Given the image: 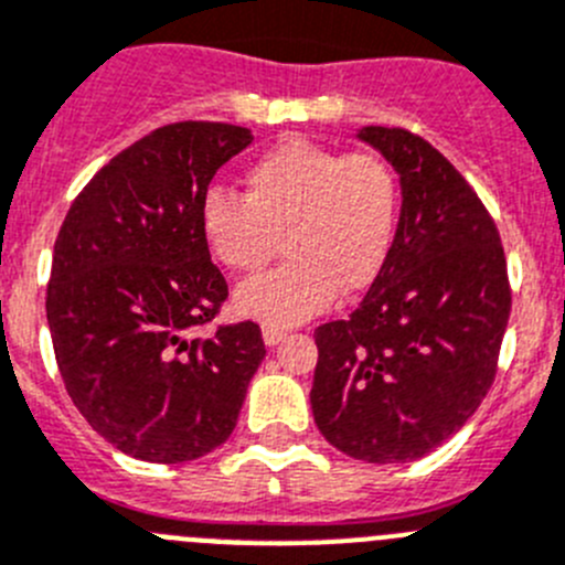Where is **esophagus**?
Listing matches in <instances>:
<instances>
[{"instance_id":"1","label":"esophagus","mask_w":565,"mask_h":565,"mask_svg":"<svg viewBox=\"0 0 565 565\" xmlns=\"http://www.w3.org/2000/svg\"><path fill=\"white\" fill-rule=\"evenodd\" d=\"M284 337H287V331L276 329V326H265V329H262V340H265V345H278Z\"/></svg>"}]
</instances>
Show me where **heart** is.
Returning <instances> with one entry per match:
<instances>
[{
	"label": "heart",
	"instance_id": "1",
	"mask_svg": "<svg viewBox=\"0 0 565 565\" xmlns=\"http://www.w3.org/2000/svg\"><path fill=\"white\" fill-rule=\"evenodd\" d=\"M245 198L209 189L200 200V236L211 258L253 276L276 256L270 276L236 289L242 318L289 329L315 318L342 292H362L387 265L398 228V186L382 158L318 141H278L245 170Z\"/></svg>",
	"mask_w": 565,
	"mask_h": 565
}]
</instances>
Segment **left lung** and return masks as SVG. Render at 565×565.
Returning <instances> with one entry per match:
<instances>
[{
    "label": "left lung",
    "mask_w": 565,
    "mask_h": 565,
    "mask_svg": "<svg viewBox=\"0 0 565 565\" xmlns=\"http://www.w3.org/2000/svg\"><path fill=\"white\" fill-rule=\"evenodd\" d=\"M356 139L398 175L387 265L348 320L315 331L312 415L354 460L413 462L477 413L510 320L499 231L466 178L429 141L367 125Z\"/></svg>",
    "instance_id": "left-lung-1"
}]
</instances>
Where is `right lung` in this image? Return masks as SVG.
I'll use <instances>...</instances> for the list:
<instances>
[{"label":"right lung","instance_id":"obj_1","mask_svg":"<svg viewBox=\"0 0 565 565\" xmlns=\"http://www.w3.org/2000/svg\"><path fill=\"white\" fill-rule=\"evenodd\" d=\"M250 141L223 122L152 130L86 183L55 239L46 323L63 384L92 429L136 460L223 446L265 360L250 320L189 337L228 298L200 200Z\"/></svg>","mask_w":565,"mask_h":565}]
</instances>
